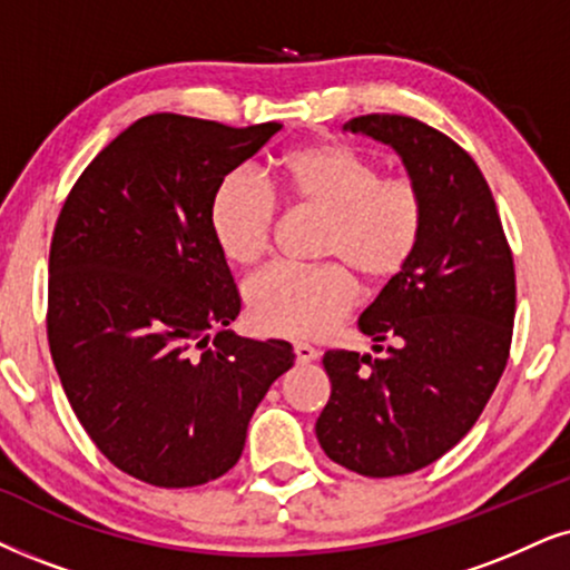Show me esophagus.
I'll list each match as a JSON object with an SVG mask.
<instances>
[{"label": "esophagus", "mask_w": 570, "mask_h": 570, "mask_svg": "<svg viewBox=\"0 0 570 570\" xmlns=\"http://www.w3.org/2000/svg\"><path fill=\"white\" fill-rule=\"evenodd\" d=\"M294 355H297V363L307 365V363H313V360H318L321 352L315 347H309V344H305V342H297L294 344Z\"/></svg>", "instance_id": "esophagus-1"}]
</instances>
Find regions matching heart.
I'll return each instance as SVG.
<instances>
[{"label":"heart","mask_w":570,"mask_h":570,"mask_svg":"<svg viewBox=\"0 0 570 570\" xmlns=\"http://www.w3.org/2000/svg\"><path fill=\"white\" fill-rule=\"evenodd\" d=\"M281 181L294 207L323 215L318 252L331 263L297 268L271 265L244 286L249 318L265 334L309 338L326 334L355 302L357 273L386 284L413 261L426 205L407 176H384L381 165L347 144L321 141L294 149L281 163ZM276 197L261 178L236 170L213 197L210 228L236 265L257 263L271 247Z\"/></svg>","instance_id":"obj_1"}]
</instances>
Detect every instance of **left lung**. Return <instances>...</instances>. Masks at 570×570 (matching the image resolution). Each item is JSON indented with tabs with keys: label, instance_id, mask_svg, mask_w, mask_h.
Segmentation results:
<instances>
[{
	"label": "left lung",
	"instance_id": "1",
	"mask_svg": "<svg viewBox=\"0 0 570 570\" xmlns=\"http://www.w3.org/2000/svg\"><path fill=\"white\" fill-rule=\"evenodd\" d=\"M344 131L400 155L426 205L413 261L386 281L357 326L386 355L331 350V397L315 436L360 476L421 471L450 452L505 371L515 271L505 232L473 157L450 136L405 115H360Z\"/></svg>",
	"mask_w": 570,
	"mask_h": 570
}]
</instances>
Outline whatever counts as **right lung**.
Here are the masks:
<instances>
[{"instance_id": "add662e5", "label": "right lung", "mask_w": 570, "mask_h": 570, "mask_svg": "<svg viewBox=\"0 0 570 570\" xmlns=\"http://www.w3.org/2000/svg\"><path fill=\"white\" fill-rule=\"evenodd\" d=\"M276 131L147 115L94 157L57 218L55 368L99 452L153 487L232 471L252 413L294 365L289 342L226 328L242 299L210 228L223 178Z\"/></svg>"}]
</instances>
